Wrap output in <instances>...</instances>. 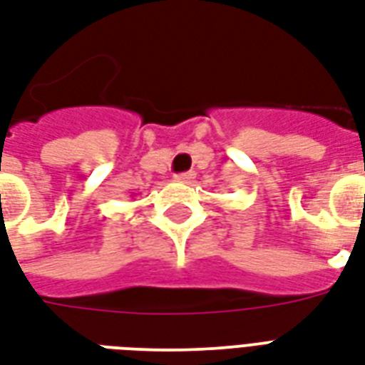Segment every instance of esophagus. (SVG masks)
Masks as SVG:
<instances>
[{
	"mask_svg": "<svg viewBox=\"0 0 365 365\" xmlns=\"http://www.w3.org/2000/svg\"><path fill=\"white\" fill-rule=\"evenodd\" d=\"M176 180L182 183H191L195 180V172H183V174H178Z\"/></svg>",
	"mask_w": 365,
	"mask_h": 365,
	"instance_id": "34e87169",
	"label": "esophagus"
}]
</instances>
